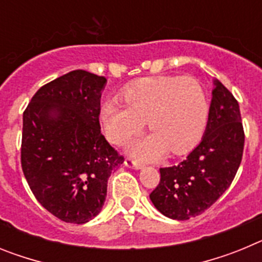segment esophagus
I'll use <instances>...</instances> for the list:
<instances>
[{"label": "esophagus", "instance_id": "esophagus-1", "mask_svg": "<svg viewBox=\"0 0 262 262\" xmlns=\"http://www.w3.org/2000/svg\"><path fill=\"white\" fill-rule=\"evenodd\" d=\"M124 165H126L127 168L135 169V170H139V169L143 168L142 164L138 163V161H135L134 159H126V160H124Z\"/></svg>", "mask_w": 262, "mask_h": 262}]
</instances>
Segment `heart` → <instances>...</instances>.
I'll return each mask as SVG.
<instances>
[{
    "label": "heart",
    "mask_w": 262,
    "mask_h": 262,
    "mask_svg": "<svg viewBox=\"0 0 262 262\" xmlns=\"http://www.w3.org/2000/svg\"><path fill=\"white\" fill-rule=\"evenodd\" d=\"M122 101H107L99 111L106 138L120 144L142 129L144 120L151 135L128 145L140 160H156L166 151L187 152L198 143L209 117V102L201 82L193 77H148L134 82Z\"/></svg>",
    "instance_id": "1"
}]
</instances>
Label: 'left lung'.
Returning a JSON list of instances; mask_svg holds the SVG:
<instances>
[{
    "label": "left lung",
    "mask_w": 262,
    "mask_h": 262,
    "mask_svg": "<svg viewBox=\"0 0 262 262\" xmlns=\"http://www.w3.org/2000/svg\"><path fill=\"white\" fill-rule=\"evenodd\" d=\"M212 84L202 140L184 161L160 169V184L149 194L155 207L176 221L196 216L216 202L242 163L244 131L239 103L221 81Z\"/></svg>",
    "instance_id": "8db88e82"
}]
</instances>
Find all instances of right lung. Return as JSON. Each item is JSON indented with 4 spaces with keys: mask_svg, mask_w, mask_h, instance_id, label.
<instances>
[{
    "mask_svg": "<svg viewBox=\"0 0 262 262\" xmlns=\"http://www.w3.org/2000/svg\"><path fill=\"white\" fill-rule=\"evenodd\" d=\"M105 77L72 71L41 86L23 113V174L38 202L67 223L102 210L107 180L123 164L101 134Z\"/></svg>",
    "mask_w": 262,
    "mask_h": 262,
    "instance_id": "add662e5",
    "label": "right lung"
}]
</instances>
